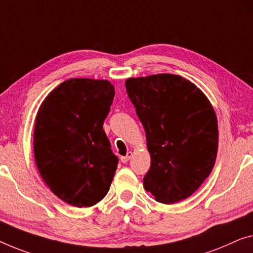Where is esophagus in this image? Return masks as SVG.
Wrapping results in <instances>:
<instances>
[{
  "label": "esophagus",
  "instance_id": "1",
  "mask_svg": "<svg viewBox=\"0 0 253 253\" xmlns=\"http://www.w3.org/2000/svg\"><path fill=\"white\" fill-rule=\"evenodd\" d=\"M131 157H133V153H131V152H127L126 156L120 157V161H122L123 164H126V163H128V161H129V159H130Z\"/></svg>",
  "mask_w": 253,
  "mask_h": 253
}]
</instances>
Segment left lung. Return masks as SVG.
<instances>
[{
    "mask_svg": "<svg viewBox=\"0 0 253 253\" xmlns=\"http://www.w3.org/2000/svg\"><path fill=\"white\" fill-rule=\"evenodd\" d=\"M125 85L151 156L144 188L165 205L187 199L216 161L218 124L212 105L197 85L178 75L128 78Z\"/></svg>",
    "mask_w": 253,
    "mask_h": 253,
    "instance_id": "8db88e82",
    "label": "left lung"
}]
</instances>
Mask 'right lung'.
<instances>
[{
    "mask_svg": "<svg viewBox=\"0 0 253 253\" xmlns=\"http://www.w3.org/2000/svg\"><path fill=\"white\" fill-rule=\"evenodd\" d=\"M115 87L105 79L70 78L51 90L37 111L34 156L53 193L78 208L107 195L118 158L103 129Z\"/></svg>",
    "mask_w": 253,
    "mask_h": 253,
    "instance_id": "add662e5",
    "label": "right lung"
}]
</instances>
